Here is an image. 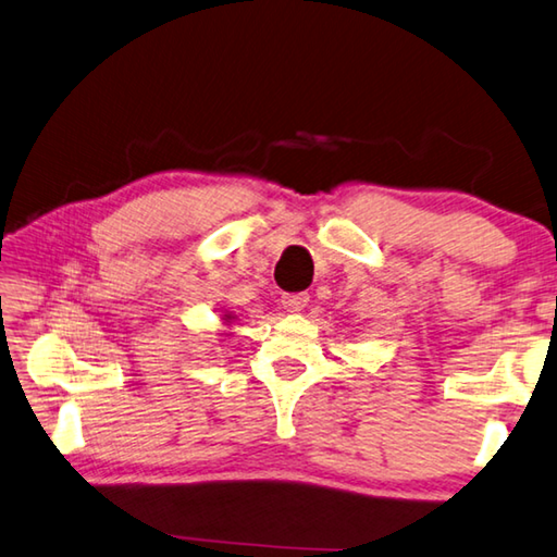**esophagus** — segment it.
I'll list each match as a JSON object with an SVG mask.
<instances>
[{
  "instance_id": "34e87169",
  "label": "esophagus",
  "mask_w": 557,
  "mask_h": 557,
  "mask_svg": "<svg viewBox=\"0 0 557 557\" xmlns=\"http://www.w3.org/2000/svg\"><path fill=\"white\" fill-rule=\"evenodd\" d=\"M310 296L306 294V290H300V294H284L281 296V304H284V308H288L290 313H298V310H304L308 306Z\"/></svg>"
}]
</instances>
